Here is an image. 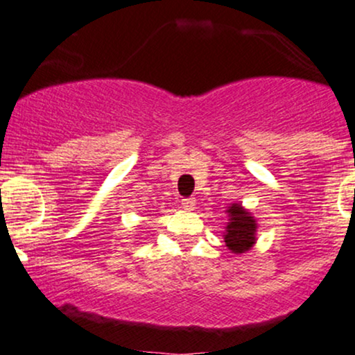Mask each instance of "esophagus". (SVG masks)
Segmentation results:
<instances>
[{"label":"esophagus","instance_id":"esophagus-1","mask_svg":"<svg viewBox=\"0 0 355 355\" xmlns=\"http://www.w3.org/2000/svg\"><path fill=\"white\" fill-rule=\"evenodd\" d=\"M182 206H184V209L193 211L194 206H196V199H194V198H186V199H182Z\"/></svg>","mask_w":355,"mask_h":355}]
</instances>
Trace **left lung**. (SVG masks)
Wrapping results in <instances>:
<instances>
[{"instance_id": "obj_1", "label": "left lung", "mask_w": 355, "mask_h": 355, "mask_svg": "<svg viewBox=\"0 0 355 355\" xmlns=\"http://www.w3.org/2000/svg\"><path fill=\"white\" fill-rule=\"evenodd\" d=\"M226 213L230 216V223L223 236L228 250L236 254L252 250L257 241V220L241 205H231Z\"/></svg>"}]
</instances>
